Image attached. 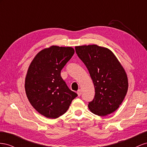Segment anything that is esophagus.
Here are the masks:
<instances>
[{
    "label": "esophagus",
    "mask_w": 147,
    "mask_h": 147,
    "mask_svg": "<svg viewBox=\"0 0 147 147\" xmlns=\"http://www.w3.org/2000/svg\"><path fill=\"white\" fill-rule=\"evenodd\" d=\"M77 94L78 95V96H81V94H82V91L81 89H79L77 92Z\"/></svg>",
    "instance_id": "1"
}]
</instances>
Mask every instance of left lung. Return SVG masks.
Returning <instances> with one entry per match:
<instances>
[{
	"instance_id": "1",
	"label": "left lung",
	"mask_w": 147,
	"mask_h": 147,
	"mask_svg": "<svg viewBox=\"0 0 147 147\" xmlns=\"http://www.w3.org/2000/svg\"><path fill=\"white\" fill-rule=\"evenodd\" d=\"M79 58L89 70L95 87V97L88 107L92 113L105 116L115 111L128 89L126 73L110 49L97 45L75 47Z\"/></svg>"
}]
</instances>
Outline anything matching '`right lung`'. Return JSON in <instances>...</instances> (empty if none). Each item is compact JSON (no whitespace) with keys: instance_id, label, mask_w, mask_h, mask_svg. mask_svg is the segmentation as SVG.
Segmentation results:
<instances>
[{"instance_id":"obj_1","label":"right lung","mask_w":147,"mask_h":147,"mask_svg":"<svg viewBox=\"0 0 147 147\" xmlns=\"http://www.w3.org/2000/svg\"><path fill=\"white\" fill-rule=\"evenodd\" d=\"M74 53L71 47L52 45L42 50L32 60L25 78L29 102L40 114L55 119L68 110L78 94L61 77V71Z\"/></svg>"}]
</instances>
